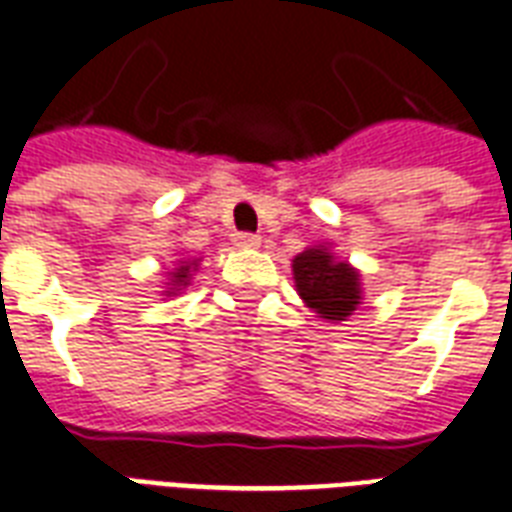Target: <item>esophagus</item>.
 Returning a JSON list of instances; mask_svg holds the SVG:
<instances>
[{
	"label": "esophagus",
	"instance_id": "34e87169",
	"mask_svg": "<svg viewBox=\"0 0 512 512\" xmlns=\"http://www.w3.org/2000/svg\"><path fill=\"white\" fill-rule=\"evenodd\" d=\"M233 244L241 249H255L260 247V236H257V233H236V236H233Z\"/></svg>",
	"mask_w": 512,
	"mask_h": 512
}]
</instances>
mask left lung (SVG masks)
<instances>
[{"mask_svg":"<svg viewBox=\"0 0 512 512\" xmlns=\"http://www.w3.org/2000/svg\"><path fill=\"white\" fill-rule=\"evenodd\" d=\"M300 298L319 317L343 322L360 303V279L346 263H335L327 249H306L292 260Z\"/></svg>","mask_w":512,"mask_h":512,"instance_id":"obj_1","label":"left lung"}]
</instances>
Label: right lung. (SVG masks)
<instances>
[{
	"instance_id": "add662e5",
	"label": "right lung",
	"mask_w": 512,
	"mask_h": 512,
	"mask_svg": "<svg viewBox=\"0 0 512 512\" xmlns=\"http://www.w3.org/2000/svg\"><path fill=\"white\" fill-rule=\"evenodd\" d=\"M187 279H190V265H182V268H177V273H174V284H187Z\"/></svg>"
}]
</instances>
